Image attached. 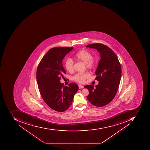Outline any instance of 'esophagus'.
Here are the masks:
<instances>
[{"label": "esophagus", "instance_id": "esophagus-1", "mask_svg": "<svg viewBox=\"0 0 150 150\" xmlns=\"http://www.w3.org/2000/svg\"><path fill=\"white\" fill-rule=\"evenodd\" d=\"M79 89L84 88V86H83L81 85H79Z\"/></svg>", "mask_w": 150, "mask_h": 150}]
</instances>
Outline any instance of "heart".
Segmentation results:
<instances>
[{"instance_id":"1","label":"heart","mask_w":150,"mask_h":150,"mask_svg":"<svg viewBox=\"0 0 150 150\" xmlns=\"http://www.w3.org/2000/svg\"><path fill=\"white\" fill-rule=\"evenodd\" d=\"M74 59L76 61H81L85 63L86 67L90 69L94 68L96 65V61L95 58L92 57V54L90 52L85 50H82L77 52L75 54ZM64 66L66 69L70 73L74 71V62L72 59H67L66 60ZM90 76V74L88 73H79L73 76V79L79 83H83Z\"/></svg>"}]
</instances>
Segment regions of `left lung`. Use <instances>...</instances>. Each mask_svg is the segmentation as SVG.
<instances>
[{
    "instance_id": "1",
    "label": "left lung",
    "mask_w": 150,
    "mask_h": 150,
    "mask_svg": "<svg viewBox=\"0 0 150 150\" xmlns=\"http://www.w3.org/2000/svg\"><path fill=\"white\" fill-rule=\"evenodd\" d=\"M86 47L97 50L100 55V60L96 71L95 79L99 81L96 87L86 85L89 94L87 96L90 103L97 107H102L109 104L115 96L119 89L121 76V67L115 52L105 45L95 43Z\"/></svg>"
}]
</instances>
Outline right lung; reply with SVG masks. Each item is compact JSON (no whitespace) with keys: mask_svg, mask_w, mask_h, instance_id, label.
Listing matches in <instances>:
<instances>
[{"mask_svg":"<svg viewBox=\"0 0 150 150\" xmlns=\"http://www.w3.org/2000/svg\"><path fill=\"white\" fill-rule=\"evenodd\" d=\"M73 47L51 48L41 59L36 71V79L42 99L52 110L65 111L72 104L75 94L79 89L76 83L64 86L60 80L66 71L63 59Z\"/></svg>","mask_w":150,"mask_h":150,"instance_id":"add662e5","label":"right lung"}]
</instances>
